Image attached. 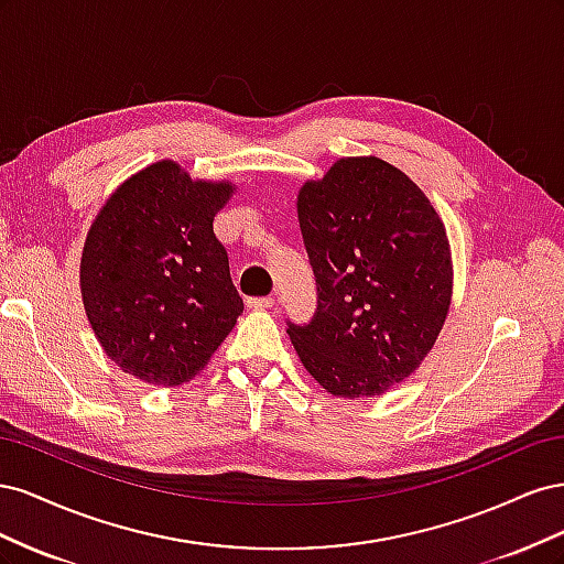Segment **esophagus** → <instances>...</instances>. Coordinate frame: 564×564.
Wrapping results in <instances>:
<instances>
[{
	"label": "esophagus",
	"mask_w": 564,
	"mask_h": 564,
	"mask_svg": "<svg viewBox=\"0 0 564 564\" xmlns=\"http://www.w3.org/2000/svg\"><path fill=\"white\" fill-rule=\"evenodd\" d=\"M272 303H275V299L272 296H253V299H247V308L268 311V308H272Z\"/></svg>",
	"instance_id": "obj_1"
}]
</instances>
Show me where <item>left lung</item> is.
Here are the masks:
<instances>
[{"instance_id": "left-lung-1", "label": "left lung", "mask_w": 564, "mask_h": 564, "mask_svg": "<svg viewBox=\"0 0 564 564\" xmlns=\"http://www.w3.org/2000/svg\"><path fill=\"white\" fill-rule=\"evenodd\" d=\"M299 224L317 311L289 336L336 398H371L404 381L447 319L452 251L421 187L379 158H344L299 191Z\"/></svg>"}]
</instances>
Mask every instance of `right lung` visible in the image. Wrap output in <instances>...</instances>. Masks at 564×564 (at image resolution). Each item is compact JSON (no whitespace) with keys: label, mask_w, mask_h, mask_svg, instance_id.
Wrapping results in <instances>:
<instances>
[{"label":"right lung","mask_w":564,"mask_h":564,"mask_svg":"<svg viewBox=\"0 0 564 564\" xmlns=\"http://www.w3.org/2000/svg\"><path fill=\"white\" fill-rule=\"evenodd\" d=\"M235 185L162 160L127 178L84 242V311L110 360L152 386L193 379L242 315L214 216Z\"/></svg>","instance_id":"obj_1"}]
</instances>
